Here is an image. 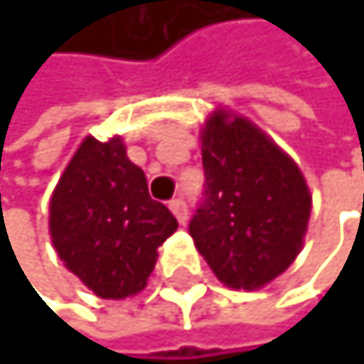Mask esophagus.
<instances>
[{
    "label": "esophagus",
    "instance_id": "esophagus-1",
    "mask_svg": "<svg viewBox=\"0 0 364 364\" xmlns=\"http://www.w3.org/2000/svg\"><path fill=\"white\" fill-rule=\"evenodd\" d=\"M171 207V212L175 214V218L184 225L186 223V218H189V210H186V203H184V198H173V200L168 203Z\"/></svg>",
    "mask_w": 364,
    "mask_h": 364
}]
</instances>
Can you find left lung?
<instances>
[{
  "label": "left lung",
  "instance_id": "8db88e82",
  "mask_svg": "<svg viewBox=\"0 0 364 364\" xmlns=\"http://www.w3.org/2000/svg\"><path fill=\"white\" fill-rule=\"evenodd\" d=\"M200 143L205 193L189 235L223 285L259 289L301 253L312 207L306 178L259 127L223 109Z\"/></svg>",
  "mask_w": 364,
  "mask_h": 364
}]
</instances>
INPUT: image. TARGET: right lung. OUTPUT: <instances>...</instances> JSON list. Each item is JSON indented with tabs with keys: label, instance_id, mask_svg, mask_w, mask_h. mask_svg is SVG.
<instances>
[{
	"label": "right lung",
	"instance_id": "1",
	"mask_svg": "<svg viewBox=\"0 0 364 364\" xmlns=\"http://www.w3.org/2000/svg\"><path fill=\"white\" fill-rule=\"evenodd\" d=\"M178 230L166 205L127 159L122 139L86 136L50 203V235L68 271L100 299H127L148 285L157 248Z\"/></svg>",
	"mask_w": 364,
	"mask_h": 364
}]
</instances>
